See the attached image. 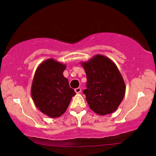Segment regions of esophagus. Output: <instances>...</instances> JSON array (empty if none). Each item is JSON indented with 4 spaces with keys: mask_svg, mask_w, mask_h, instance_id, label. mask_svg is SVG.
I'll use <instances>...</instances> for the list:
<instances>
[{
    "mask_svg": "<svg viewBox=\"0 0 156 156\" xmlns=\"http://www.w3.org/2000/svg\"><path fill=\"white\" fill-rule=\"evenodd\" d=\"M75 92H76L77 94H78V93H80V92H81V89H80V87H78V88H76V89H75Z\"/></svg>",
    "mask_w": 156,
    "mask_h": 156,
    "instance_id": "1",
    "label": "esophagus"
}]
</instances>
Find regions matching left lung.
Here are the masks:
<instances>
[{"mask_svg":"<svg viewBox=\"0 0 156 156\" xmlns=\"http://www.w3.org/2000/svg\"><path fill=\"white\" fill-rule=\"evenodd\" d=\"M87 74L83 94L89 108L103 116L118 108L125 94V83L117 65L105 55L97 54L87 62H80Z\"/></svg>","mask_w":156,"mask_h":156,"instance_id":"1","label":"left lung"}]
</instances>
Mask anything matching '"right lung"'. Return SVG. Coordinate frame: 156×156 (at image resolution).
Wrapping results in <instances>:
<instances>
[{
    "mask_svg": "<svg viewBox=\"0 0 156 156\" xmlns=\"http://www.w3.org/2000/svg\"><path fill=\"white\" fill-rule=\"evenodd\" d=\"M65 64L48 58L38 66L32 81L31 94L37 108L51 118L62 116L76 92L64 76Z\"/></svg>",
    "mask_w": 156,
    "mask_h": 156,
    "instance_id": "right-lung-1",
    "label": "right lung"
}]
</instances>
